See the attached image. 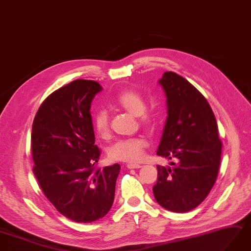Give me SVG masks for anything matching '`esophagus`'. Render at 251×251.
Returning <instances> with one entry per match:
<instances>
[{
  "label": "esophagus",
  "instance_id": "1",
  "mask_svg": "<svg viewBox=\"0 0 251 251\" xmlns=\"http://www.w3.org/2000/svg\"><path fill=\"white\" fill-rule=\"evenodd\" d=\"M126 168L127 169H139V168H141V166L138 164H127Z\"/></svg>",
  "mask_w": 251,
  "mask_h": 251
}]
</instances>
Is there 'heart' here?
Returning <instances> with one entry per match:
<instances>
[{
	"label": "heart",
	"instance_id": "obj_1",
	"mask_svg": "<svg viewBox=\"0 0 251 251\" xmlns=\"http://www.w3.org/2000/svg\"><path fill=\"white\" fill-rule=\"evenodd\" d=\"M114 103L134 116H138L140 123L144 126L152 125V115L146 112L147 102L138 92L133 90L120 92L114 98ZM93 125L99 136L106 137L110 132L109 113L103 109L98 110L94 114ZM148 145V140L142 136L121 138L110 146L109 156L114 160L136 162L144 156Z\"/></svg>",
	"mask_w": 251,
	"mask_h": 251
}]
</instances>
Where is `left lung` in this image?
I'll return each instance as SVG.
<instances>
[{"mask_svg": "<svg viewBox=\"0 0 251 251\" xmlns=\"http://www.w3.org/2000/svg\"><path fill=\"white\" fill-rule=\"evenodd\" d=\"M167 97L168 117L157 155L173 167L157 166L154 198L169 211L187 212L198 207L219 174L222 141L206 98L177 74L166 72L158 81Z\"/></svg>", "mask_w": 251, "mask_h": 251, "instance_id": "8db88e82", "label": "left lung"}]
</instances>
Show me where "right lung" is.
Returning <instances> with one entry per match:
<instances>
[{
  "instance_id": "1",
  "label": "right lung",
  "mask_w": 251,
  "mask_h": 251,
  "mask_svg": "<svg viewBox=\"0 0 251 251\" xmlns=\"http://www.w3.org/2000/svg\"><path fill=\"white\" fill-rule=\"evenodd\" d=\"M102 87L75 80L50 94L33 119V174L58 211L77 223H92L110 211L120 166L96 168L91 103Z\"/></svg>"
}]
</instances>
